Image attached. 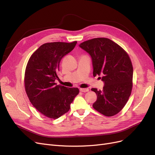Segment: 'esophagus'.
Here are the masks:
<instances>
[{"instance_id": "esophagus-1", "label": "esophagus", "mask_w": 155, "mask_h": 155, "mask_svg": "<svg viewBox=\"0 0 155 155\" xmlns=\"http://www.w3.org/2000/svg\"><path fill=\"white\" fill-rule=\"evenodd\" d=\"M79 91H80V92H86L89 91V89L88 88H80V89H79Z\"/></svg>"}]
</instances>
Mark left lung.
<instances>
[{"instance_id":"1","label":"left lung","mask_w":155,"mask_h":155,"mask_svg":"<svg viewBox=\"0 0 155 155\" xmlns=\"http://www.w3.org/2000/svg\"><path fill=\"white\" fill-rule=\"evenodd\" d=\"M79 46L91 57L93 76L103 75V91L91 89L97 95L94 109L106 116L118 114L127 102L133 87V68L128 54L107 38L92 39Z\"/></svg>"}]
</instances>
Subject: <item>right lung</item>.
Listing matches in <instances>:
<instances>
[{
  "label": "right lung",
  "instance_id": "1",
  "mask_svg": "<svg viewBox=\"0 0 155 155\" xmlns=\"http://www.w3.org/2000/svg\"><path fill=\"white\" fill-rule=\"evenodd\" d=\"M72 43L54 42L41 45L31 55L25 71V87L31 104L42 114L58 119L67 112L78 94V88L57 85L59 63L76 46Z\"/></svg>",
  "mask_w": 155,
  "mask_h": 155
}]
</instances>
